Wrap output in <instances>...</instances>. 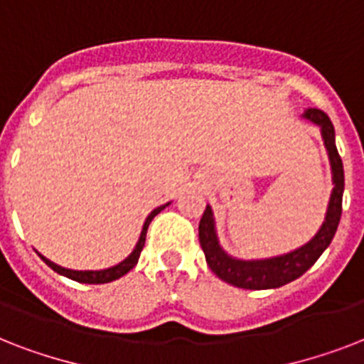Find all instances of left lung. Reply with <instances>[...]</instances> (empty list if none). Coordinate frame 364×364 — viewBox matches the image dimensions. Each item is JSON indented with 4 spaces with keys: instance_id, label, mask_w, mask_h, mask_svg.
I'll return each mask as SVG.
<instances>
[{
    "instance_id": "1",
    "label": "left lung",
    "mask_w": 364,
    "mask_h": 364,
    "mask_svg": "<svg viewBox=\"0 0 364 364\" xmlns=\"http://www.w3.org/2000/svg\"><path fill=\"white\" fill-rule=\"evenodd\" d=\"M304 119L317 124L321 128L323 141L327 147L331 168H333V194L328 200V210L325 215L319 232L302 245L287 255L272 257V259L262 260H240L223 251L219 245L215 234V221H213V211L210 205H205V211L198 225L200 245L204 249L205 260L211 272H215L223 282L230 283L240 289H276L285 283H291L293 279L300 277L306 270H310L328 243L333 242L336 228H338L340 215H342V194H344V166L340 159L338 149L334 143V126L321 109H308L304 113Z\"/></svg>"
}]
</instances>
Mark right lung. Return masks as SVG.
<instances>
[{
	"mask_svg": "<svg viewBox=\"0 0 364 364\" xmlns=\"http://www.w3.org/2000/svg\"><path fill=\"white\" fill-rule=\"evenodd\" d=\"M166 205H160V208H156V210H153L151 213H149V217L145 219V225H143V230H141V236H139V240H137L136 243V249L132 251L128 257H126L122 262H119L117 266H111V268H105V270H68V268H62V266L54 264V262H50L48 259H45L43 255H39L43 260H45V264H48L50 268H53L54 272H58L60 276H65L70 277V279H73V282H79V283H109V282H115V279H119V277H122L124 274H128V272L134 268V266L137 264V259H139V253H141L143 245H145V236H147V228L149 225H151V221H153L154 217L159 215L160 211L164 210Z\"/></svg>",
	"mask_w": 364,
	"mask_h": 364,
	"instance_id": "1",
	"label": "right lung"
}]
</instances>
